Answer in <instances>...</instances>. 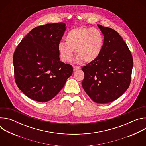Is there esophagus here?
<instances>
[{
	"label": "esophagus",
	"mask_w": 146,
	"mask_h": 146,
	"mask_svg": "<svg viewBox=\"0 0 146 146\" xmlns=\"http://www.w3.org/2000/svg\"><path fill=\"white\" fill-rule=\"evenodd\" d=\"M80 68L79 66H73V70L75 72V71H77V70L80 69Z\"/></svg>",
	"instance_id": "34e87169"
}]
</instances>
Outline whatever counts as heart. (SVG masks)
<instances>
[{"mask_svg":"<svg viewBox=\"0 0 146 146\" xmlns=\"http://www.w3.org/2000/svg\"><path fill=\"white\" fill-rule=\"evenodd\" d=\"M65 40V43H60L58 48L60 59L65 62L72 60L73 51L77 56V62H93L100 55L104 43L102 32L95 28L72 29L68 32Z\"/></svg>","mask_w":146,"mask_h":146,"instance_id":"obj_1","label":"heart"}]
</instances>
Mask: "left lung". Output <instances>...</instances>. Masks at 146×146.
<instances>
[{"mask_svg": "<svg viewBox=\"0 0 146 146\" xmlns=\"http://www.w3.org/2000/svg\"><path fill=\"white\" fill-rule=\"evenodd\" d=\"M104 36L102 51L94 61L83 66L82 86L98 103H107L120 97L128 88L133 65L131 51L115 30L98 24Z\"/></svg>", "mask_w": 146, "mask_h": 146, "instance_id": "left-lung-1", "label": "left lung"}]
</instances>
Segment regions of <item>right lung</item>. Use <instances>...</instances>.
I'll return each mask as SVG.
<instances>
[{"label":"right lung","mask_w":146,"mask_h":146,"mask_svg":"<svg viewBox=\"0 0 146 146\" xmlns=\"http://www.w3.org/2000/svg\"><path fill=\"white\" fill-rule=\"evenodd\" d=\"M64 23L47 24L32 29L13 55L16 84L26 96L39 102L52 99L73 73L60 60L58 45L66 30Z\"/></svg>","instance_id":"right-lung-1"}]
</instances>
